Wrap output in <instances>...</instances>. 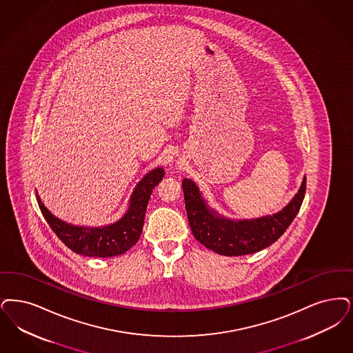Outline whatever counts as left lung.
Returning <instances> with one entry per match:
<instances>
[{
  "instance_id": "obj_1",
  "label": "left lung",
  "mask_w": 353,
  "mask_h": 353,
  "mask_svg": "<svg viewBox=\"0 0 353 353\" xmlns=\"http://www.w3.org/2000/svg\"><path fill=\"white\" fill-rule=\"evenodd\" d=\"M183 198L194 238L206 248L225 256L254 254L273 244L292 225L306 193V177L294 198L273 215L254 219H227L212 210L197 185L183 179Z\"/></svg>"
}]
</instances>
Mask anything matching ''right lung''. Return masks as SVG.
I'll list each match as a JSON object with an SVG mask.
<instances>
[{"label":"right lung","instance_id":"right-lung-1","mask_svg":"<svg viewBox=\"0 0 353 353\" xmlns=\"http://www.w3.org/2000/svg\"><path fill=\"white\" fill-rule=\"evenodd\" d=\"M164 177L163 168H155L147 173L135 186L130 206L123 218L113 225L101 227L73 226L60 221L47 210L37 194V201L44 219L70 250L89 257H113L125 254L141 238L144 215L151 193Z\"/></svg>","mask_w":353,"mask_h":353}]
</instances>
